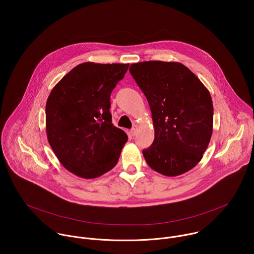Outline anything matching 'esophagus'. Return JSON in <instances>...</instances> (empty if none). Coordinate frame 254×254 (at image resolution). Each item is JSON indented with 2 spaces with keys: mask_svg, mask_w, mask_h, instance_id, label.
Returning a JSON list of instances; mask_svg holds the SVG:
<instances>
[{
  "mask_svg": "<svg viewBox=\"0 0 254 254\" xmlns=\"http://www.w3.org/2000/svg\"><path fill=\"white\" fill-rule=\"evenodd\" d=\"M136 132H137V126H133V127L129 130V133H130V135L134 136L136 134Z\"/></svg>",
  "mask_w": 254,
  "mask_h": 254,
  "instance_id": "obj_1",
  "label": "esophagus"
}]
</instances>
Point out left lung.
Returning <instances> with one entry per match:
<instances>
[{
  "label": "left lung",
  "instance_id": "8db88e82",
  "mask_svg": "<svg viewBox=\"0 0 254 254\" xmlns=\"http://www.w3.org/2000/svg\"><path fill=\"white\" fill-rule=\"evenodd\" d=\"M129 72L148 99L154 122L155 139L142 151L148 165L168 177L190 171L212 135L210 92L179 62L143 61L131 64Z\"/></svg>",
  "mask_w": 254,
  "mask_h": 254
}]
</instances>
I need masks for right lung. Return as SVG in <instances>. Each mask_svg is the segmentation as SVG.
Masks as SVG:
<instances>
[{
	"label": "right lung",
	"instance_id": "add662e5",
	"mask_svg": "<svg viewBox=\"0 0 254 254\" xmlns=\"http://www.w3.org/2000/svg\"><path fill=\"white\" fill-rule=\"evenodd\" d=\"M129 64L77 65L54 86L46 102V131L63 167L97 178L118 163L127 133L112 123L111 94Z\"/></svg>",
	"mask_w": 254,
	"mask_h": 254
}]
</instances>
